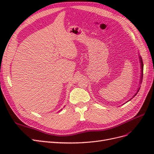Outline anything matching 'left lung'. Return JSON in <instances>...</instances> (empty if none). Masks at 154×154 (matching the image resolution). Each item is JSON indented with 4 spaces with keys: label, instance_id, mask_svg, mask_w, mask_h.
Here are the masks:
<instances>
[{
    "label": "left lung",
    "instance_id": "left-lung-1",
    "mask_svg": "<svg viewBox=\"0 0 154 154\" xmlns=\"http://www.w3.org/2000/svg\"><path fill=\"white\" fill-rule=\"evenodd\" d=\"M140 58V62H141V71H142V74H143V60H142V58H141V57H139ZM143 76V75H142ZM135 95H136V94H135Z\"/></svg>",
    "mask_w": 154,
    "mask_h": 154
}]
</instances>
